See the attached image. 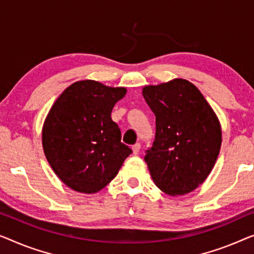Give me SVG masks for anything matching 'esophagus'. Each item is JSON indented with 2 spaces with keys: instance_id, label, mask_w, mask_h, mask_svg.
<instances>
[{
  "instance_id": "1",
  "label": "esophagus",
  "mask_w": 254,
  "mask_h": 254,
  "mask_svg": "<svg viewBox=\"0 0 254 254\" xmlns=\"http://www.w3.org/2000/svg\"><path fill=\"white\" fill-rule=\"evenodd\" d=\"M140 147H141L140 144H134L133 146H132V152H133L134 155L139 154V152H140Z\"/></svg>"
}]
</instances>
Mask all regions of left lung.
<instances>
[{
    "label": "left lung",
    "instance_id": "obj_1",
    "mask_svg": "<svg viewBox=\"0 0 254 254\" xmlns=\"http://www.w3.org/2000/svg\"><path fill=\"white\" fill-rule=\"evenodd\" d=\"M142 95L155 114V140L145 155L153 181L169 195L190 193L208 177L219 156L220 121L187 79L147 85Z\"/></svg>",
    "mask_w": 254,
    "mask_h": 254
}]
</instances>
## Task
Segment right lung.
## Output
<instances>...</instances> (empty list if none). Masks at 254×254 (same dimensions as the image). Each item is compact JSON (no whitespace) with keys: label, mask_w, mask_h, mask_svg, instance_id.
Returning <instances> with one entry per match:
<instances>
[{"label":"right lung","mask_w":254,"mask_h":254,"mask_svg":"<svg viewBox=\"0 0 254 254\" xmlns=\"http://www.w3.org/2000/svg\"><path fill=\"white\" fill-rule=\"evenodd\" d=\"M126 94V87L79 80L66 87L49 110L42 147L57 177L73 191L91 194L102 190L131 154L110 116Z\"/></svg>","instance_id":"right-lung-1"}]
</instances>
